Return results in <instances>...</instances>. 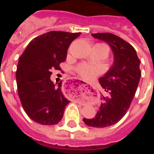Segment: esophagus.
I'll list each match as a JSON object with an SVG mask.
<instances>
[{
	"instance_id": "1",
	"label": "esophagus",
	"mask_w": 154,
	"mask_h": 154,
	"mask_svg": "<svg viewBox=\"0 0 154 154\" xmlns=\"http://www.w3.org/2000/svg\"><path fill=\"white\" fill-rule=\"evenodd\" d=\"M82 85H84V86H85V85H85V84H82Z\"/></svg>"
}]
</instances>
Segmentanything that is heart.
Segmentation results:
<instances>
[{
    "label": "heart",
    "instance_id": "1",
    "mask_svg": "<svg viewBox=\"0 0 154 154\" xmlns=\"http://www.w3.org/2000/svg\"><path fill=\"white\" fill-rule=\"evenodd\" d=\"M97 45H99V46L103 47L105 49V51H106V55H108V46L106 45L105 44ZM77 70H78V72L79 73L80 75L86 80L92 79L95 76H96L98 74H99V72H100V69H99V68L96 67V66H92V65H87V64H81V65H79L78 66V68H77Z\"/></svg>",
    "mask_w": 154,
    "mask_h": 154
}]
</instances>
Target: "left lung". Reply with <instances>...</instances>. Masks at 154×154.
Masks as SVG:
<instances>
[{"mask_svg":"<svg viewBox=\"0 0 154 154\" xmlns=\"http://www.w3.org/2000/svg\"><path fill=\"white\" fill-rule=\"evenodd\" d=\"M95 38L107 42L114 54V63L99 82L107 96L92 119L84 118V123L92 127L103 128L118 123L130 108L138 87L141 71L140 60L134 48L112 33L92 34Z\"/></svg>","mask_w":154,"mask_h":154,"instance_id":"left-lung-1","label":"left lung"}]
</instances>
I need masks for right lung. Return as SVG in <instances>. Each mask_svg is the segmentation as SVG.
<instances>
[{
  "label": "right lung",
  "instance_id": "obj_1",
  "mask_svg": "<svg viewBox=\"0 0 154 154\" xmlns=\"http://www.w3.org/2000/svg\"><path fill=\"white\" fill-rule=\"evenodd\" d=\"M81 35L51 31L30 42L19 58L16 71L18 96L24 112L35 123L55 125L70 103L62 92V82L53 83V69L61 70L69 46Z\"/></svg>",
  "mask_w": 154,
  "mask_h": 154
}]
</instances>
